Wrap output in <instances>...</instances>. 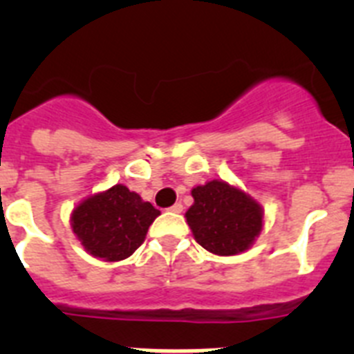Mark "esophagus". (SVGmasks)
I'll return each mask as SVG.
<instances>
[{
    "mask_svg": "<svg viewBox=\"0 0 354 354\" xmlns=\"http://www.w3.org/2000/svg\"><path fill=\"white\" fill-rule=\"evenodd\" d=\"M183 204H180V202H177V204H174L171 205L170 209H168V211H171V212H183Z\"/></svg>",
    "mask_w": 354,
    "mask_h": 354,
    "instance_id": "1",
    "label": "esophagus"
}]
</instances>
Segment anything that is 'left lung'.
<instances>
[{
    "label": "left lung",
    "mask_w": 354,
    "mask_h": 354,
    "mask_svg": "<svg viewBox=\"0 0 354 354\" xmlns=\"http://www.w3.org/2000/svg\"><path fill=\"white\" fill-rule=\"evenodd\" d=\"M193 205L186 221L200 246L221 257L243 253L255 243L264 225L257 200L225 180H209L192 189Z\"/></svg>",
    "instance_id": "obj_1"
}]
</instances>
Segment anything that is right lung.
Wrapping results in <instances>:
<instances>
[{"instance_id":"add662e5","label":"right lung","mask_w":354,"mask_h":354,"mask_svg":"<svg viewBox=\"0 0 354 354\" xmlns=\"http://www.w3.org/2000/svg\"><path fill=\"white\" fill-rule=\"evenodd\" d=\"M161 212L124 184L86 196L74 207L71 227L84 252L106 262L131 257Z\"/></svg>"}]
</instances>
